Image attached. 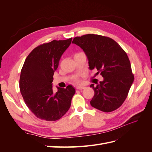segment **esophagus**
Here are the masks:
<instances>
[{"mask_svg": "<svg viewBox=\"0 0 152 152\" xmlns=\"http://www.w3.org/2000/svg\"><path fill=\"white\" fill-rule=\"evenodd\" d=\"M86 87H83V86H77V87H76V89H79V90H80V89H85Z\"/></svg>", "mask_w": 152, "mask_h": 152, "instance_id": "esophagus-1", "label": "esophagus"}]
</instances>
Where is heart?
Returning a JSON list of instances; mask_svg holds the SVG:
<instances>
[{
    "instance_id": "1",
    "label": "heart",
    "mask_w": 152,
    "mask_h": 152,
    "mask_svg": "<svg viewBox=\"0 0 152 152\" xmlns=\"http://www.w3.org/2000/svg\"><path fill=\"white\" fill-rule=\"evenodd\" d=\"M77 82H78V81H79V80H77Z\"/></svg>"
}]
</instances>
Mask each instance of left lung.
<instances>
[{
	"instance_id": "obj_1",
	"label": "left lung",
	"mask_w": 152,
	"mask_h": 152,
	"mask_svg": "<svg viewBox=\"0 0 152 152\" xmlns=\"http://www.w3.org/2000/svg\"><path fill=\"white\" fill-rule=\"evenodd\" d=\"M84 50L90 70L96 69L103 80L90 87L94 95L92 107L104 112L117 109L126 99L134 82L130 61L118 43L107 37L87 34L76 37L72 41Z\"/></svg>"
}]
</instances>
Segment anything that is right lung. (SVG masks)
<instances>
[{
  "label": "right lung",
  "instance_id": "right-lung-1",
  "mask_svg": "<svg viewBox=\"0 0 152 152\" xmlns=\"http://www.w3.org/2000/svg\"><path fill=\"white\" fill-rule=\"evenodd\" d=\"M72 38L53 40L35 48L26 58L21 71L20 89L27 107L39 118L55 121L61 118L70 107L75 89L72 85L66 89L53 90V75L62 54Z\"/></svg>",
  "mask_w": 152,
  "mask_h": 152
}]
</instances>
